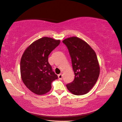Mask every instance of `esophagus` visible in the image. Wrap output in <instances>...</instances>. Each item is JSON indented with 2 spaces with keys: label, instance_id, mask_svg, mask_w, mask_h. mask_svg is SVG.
<instances>
[{
  "label": "esophagus",
  "instance_id": "esophagus-1",
  "mask_svg": "<svg viewBox=\"0 0 122 122\" xmlns=\"http://www.w3.org/2000/svg\"><path fill=\"white\" fill-rule=\"evenodd\" d=\"M58 77L59 79H60V80H61L62 78H63V75H62V74H59V75H58Z\"/></svg>",
  "mask_w": 122,
  "mask_h": 122
}]
</instances>
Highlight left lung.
<instances>
[{"mask_svg":"<svg viewBox=\"0 0 122 122\" xmlns=\"http://www.w3.org/2000/svg\"><path fill=\"white\" fill-rule=\"evenodd\" d=\"M63 43L68 49L75 78L66 87L76 95L87 93L96 83L99 75V66L96 54L85 41L76 37L65 39Z\"/></svg>","mask_w":122,"mask_h":122,"instance_id":"obj_1","label":"left lung"}]
</instances>
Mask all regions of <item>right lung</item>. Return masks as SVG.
Listing matches in <instances>:
<instances>
[{
    "label": "right lung",
    "instance_id": "obj_1",
    "mask_svg": "<svg viewBox=\"0 0 122 122\" xmlns=\"http://www.w3.org/2000/svg\"><path fill=\"white\" fill-rule=\"evenodd\" d=\"M60 44V41L45 37L34 41L21 57L22 81L30 91L43 95L51 90V82L58 78L48 62V56Z\"/></svg>",
    "mask_w": 122,
    "mask_h": 122
}]
</instances>
